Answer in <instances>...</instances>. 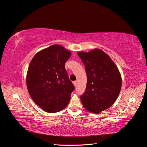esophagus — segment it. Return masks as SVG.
Listing matches in <instances>:
<instances>
[{
  "label": "esophagus",
  "mask_w": 147,
  "mask_h": 147,
  "mask_svg": "<svg viewBox=\"0 0 147 147\" xmlns=\"http://www.w3.org/2000/svg\"><path fill=\"white\" fill-rule=\"evenodd\" d=\"M73 83H74V86H76L77 84V81H74V82H73Z\"/></svg>",
  "instance_id": "obj_1"
}]
</instances>
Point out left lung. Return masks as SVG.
Listing matches in <instances>:
<instances>
[{
    "mask_svg": "<svg viewBox=\"0 0 147 147\" xmlns=\"http://www.w3.org/2000/svg\"><path fill=\"white\" fill-rule=\"evenodd\" d=\"M77 55L85 67L87 76L85 91L80 96L82 104L90 112L99 113L117 100L121 88V75L109 55L99 49Z\"/></svg>",
    "mask_w": 147,
    "mask_h": 147,
    "instance_id": "1",
    "label": "left lung"
}]
</instances>
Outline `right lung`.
Returning <instances> with one entry per match:
<instances>
[{
    "label": "right lung",
    "instance_id": "1",
    "mask_svg": "<svg viewBox=\"0 0 147 147\" xmlns=\"http://www.w3.org/2000/svg\"><path fill=\"white\" fill-rule=\"evenodd\" d=\"M71 53L59 45L39 51L30 61L26 83L31 98L48 113L67 106L75 86L68 77L65 63Z\"/></svg>",
    "mask_w": 147,
    "mask_h": 147
}]
</instances>
